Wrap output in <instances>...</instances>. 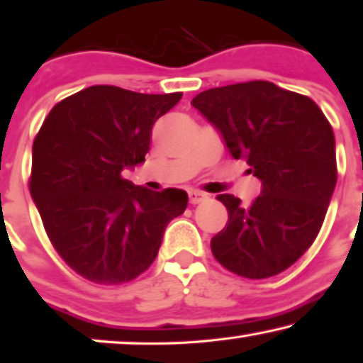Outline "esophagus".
Listing matches in <instances>:
<instances>
[{"label":"esophagus","mask_w":363,"mask_h":363,"mask_svg":"<svg viewBox=\"0 0 363 363\" xmlns=\"http://www.w3.org/2000/svg\"><path fill=\"white\" fill-rule=\"evenodd\" d=\"M203 199H207V194L196 191V189H191V191H189V202H191L192 205L203 202Z\"/></svg>","instance_id":"esophagus-1"}]
</instances>
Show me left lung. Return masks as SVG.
<instances>
[{
    "instance_id": "8db88e82",
    "label": "left lung",
    "mask_w": 363,
    "mask_h": 363,
    "mask_svg": "<svg viewBox=\"0 0 363 363\" xmlns=\"http://www.w3.org/2000/svg\"><path fill=\"white\" fill-rule=\"evenodd\" d=\"M192 106L262 182L250 205L231 194L216 197L228 223L210 241L215 259L246 279L284 272L316 240L336 187L331 123L310 97L270 81L207 89Z\"/></svg>"
}]
</instances>
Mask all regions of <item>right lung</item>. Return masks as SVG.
<instances>
[{"mask_svg":"<svg viewBox=\"0 0 363 363\" xmlns=\"http://www.w3.org/2000/svg\"><path fill=\"white\" fill-rule=\"evenodd\" d=\"M181 97L91 86L43 121L30 196L48 240L81 277L101 285L137 279L158 256L167 223L186 210L181 189L156 192L122 176L143 163L155 122Z\"/></svg>","mask_w":363,"mask_h":363,"instance_id":"obj_1","label":"right lung"}]
</instances>
